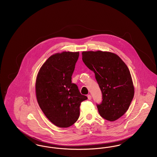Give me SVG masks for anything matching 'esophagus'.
I'll list each match as a JSON object with an SVG mask.
<instances>
[{
	"instance_id": "obj_1",
	"label": "esophagus",
	"mask_w": 157,
	"mask_h": 157,
	"mask_svg": "<svg viewBox=\"0 0 157 157\" xmlns=\"http://www.w3.org/2000/svg\"><path fill=\"white\" fill-rule=\"evenodd\" d=\"M88 98L89 100H90V99H92V96H91L90 95H88Z\"/></svg>"
}]
</instances>
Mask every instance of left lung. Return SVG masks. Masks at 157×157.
Instances as JSON below:
<instances>
[{
  "label": "left lung",
  "instance_id": "left-lung-1",
  "mask_svg": "<svg viewBox=\"0 0 157 157\" xmlns=\"http://www.w3.org/2000/svg\"><path fill=\"white\" fill-rule=\"evenodd\" d=\"M82 55L83 63L94 72L102 92V102L97 104L100 115L109 121L119 119L127 112L134 95L128 67L113 53L86 51Z\"/></svg>",
  "mask_w": 157,
  "mask_h": 157
}]
</instances>
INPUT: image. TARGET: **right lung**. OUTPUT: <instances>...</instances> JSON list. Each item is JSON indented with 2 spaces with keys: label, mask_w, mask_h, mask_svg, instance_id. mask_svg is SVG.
<instances>
[{
  "label": "right lung",
  "mask_w": 157,
  "mask_h": 157,
  "mask_svg": "<svg viewBox=\"0 0 157 157\" xmlns=\"http://www.w3.org/2000/svg\"><path fill=\"white\" fill-rule=\"evenodd\" d=\"M79 53L63 52L50 56L40 67L36 81L37 102L45 116L60 128L72 125L79 117V107L88 99L72 83Z\"/></svg>",
  "instance_id": "right-lung-1"
}]
</instances>
